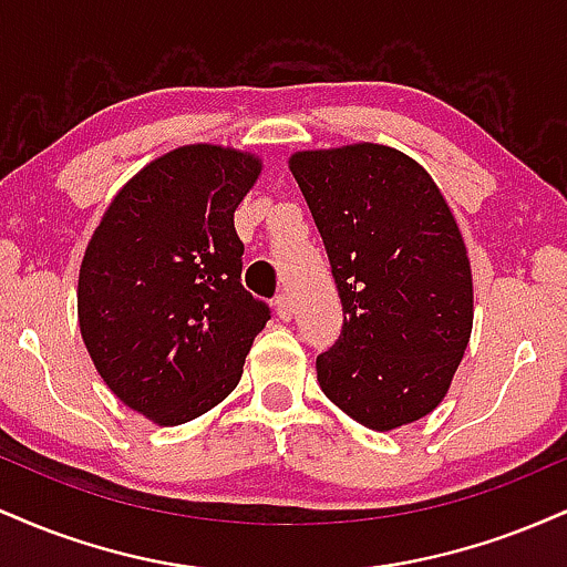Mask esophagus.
Wrapping results in <instances>:
<instances>
[{"label":"esophagus","mask_w":567,"mask_h":567,"mask_svg":"<svg viewBox=\"0 0 567 567\" xmlns=\"http://www.w3.org/2000/svg\"><path fill=\"white\" fill-rule=\"evenodd\" d=\"M275 309H277V317L279 320H292V303H290V298L285 296V292H279L277 296V301H275Z\"/></svg>","instance_id":"obj_1"}]
</instances>
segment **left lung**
<instances>
[{
  "label": "left lung",
  "instance_id": "8db88e82",
  "mask_svg": "<svg viewBox=\"0 0 567 567\" xmlns=\"http://www.w3.org/2000/svg\"><path fill=\"white\" fill-rule=\"evenodd\" d=\"M290 173L328 250L343 306L317 381L375 432L413 424L447 394L472 336L464 237L419 162L379 143L298 152Z\"/></svg>",
  "mask_w": 567,
  "mask_h": 567
}]
</instances>
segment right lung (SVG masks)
<instances>
[{
    "label": "right lung",
    "mask_w": 567,
    "mask_h": 567,
    "mask_svg": "<svg viewBox=\"0 0 567 567\" xmlns=\"http://www.w3.org/2000/svg\"><path fill=\"white\" fill-rule=\"evenodd\" d=\"M261 159L192 143L120 188L84 250L82 341L106 386L159 426L216 408L243 379L269 306L243 288L234 210Z\"/></svg>",
    "instance_id": "obj_1"
}]
</instances>
